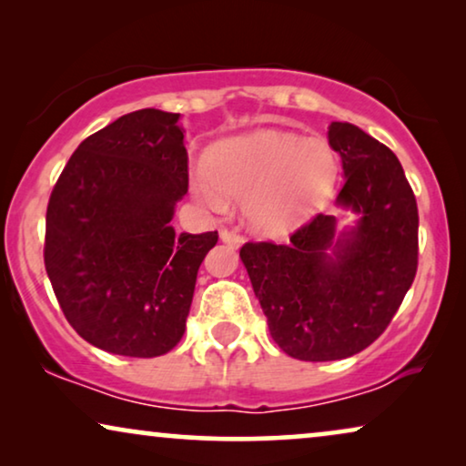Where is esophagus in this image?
I'll use <instances>...</instances> for the list:
<instances>
[{
  "mask_svg": "<svg viewBox=\"0 0 466 466\" xmlns=\"http://www.w3.org/2000/svg\"><path fill=\"white\" fill-rule=\"evenodd\" d=\"M220 239L225 241V244H231V246H241V241H244V238L238 231H228V228H225V231H220Z\"/></svg>",
  "mask_w": 466,
  "mask_h": 466,
  "instance_id": "1",
  "label": "esophagus"
}]
</instances>
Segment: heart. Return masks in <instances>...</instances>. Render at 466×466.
Here are the masks:
<instances>
[{"label":"heart","instance_id":"1","mask_svg":"<svg viewBox=\"0 0 466 466\" xmlns=\"http://www.w3.org/2000/svg\"><path fill=\"white\" fill-rule=\"evenodd\" d=\"M333 180L335 155L324 139L263 131L216 146L190 188L214 212H225L227 197L244 199L254 228L282 233L327 197Z\"/></svg>","mask_w":466,"mask_h":466}]
</instances>
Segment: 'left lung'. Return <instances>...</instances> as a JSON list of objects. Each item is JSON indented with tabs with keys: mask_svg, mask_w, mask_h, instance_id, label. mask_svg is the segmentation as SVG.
I'll use <instances>...</instances> for the list:
<instances>
[{
	"mask_svg": "<svg viewBox=\"0 0 466 466\" xmlns=\"http://www.w3.org/2000/svg\"><path fill=\"white\" fill-rule=\"evenodd\" d=\"M329 144L346 174L337 203L360 214L359 227L335 241V216L316 214L286 244L239 250L273 341L309 362L371 346L418 271V203L399 158L352 123L330 125Z\"/></svg>",
	"mask_w": 466,
	"mask_h": 466,
	"instance_id": "obj_1",
	"label": "left lung"
}]
</instances>
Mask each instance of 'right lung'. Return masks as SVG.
Here are the masks:
<instances>
[{"instance_id": "obj_1", "label": "right lung", "mask_w": 466, "mask_h": 466, "mask_svg": "<svg viewBox=\"0 0 466 466\" xmlns=\"http://www.w3.org/2000/svg\"><path fill=\"white\" fill-rule=\"evenodd\" d=\"M180 114L146 107L82 142L46 209L44 265L63 316L106 352L152 359L182 339L218 231L176 235L188 190Z\"/></svg>"}]
</instances>
